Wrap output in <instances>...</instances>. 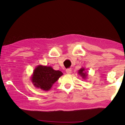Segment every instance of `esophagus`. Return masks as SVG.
<instances>
[{
  "instance_id": "34e87169",
  "label": "esophagus",
  "mask_w": 125,
  "mask_h": 125,
  "mask_svg": "<svg viewBox=\"0 0 125 125\" xmlns=\"http://www.w3.org/2000/svg\"><path fill=\"white\" fill-rule=\"evenodd\" d=\"M66 73L67 74H71L72 73V69H67L66 70Z\"/></svg>"
}]
</instances>
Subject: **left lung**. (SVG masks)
<instances>
[{"label":"left lung","mask_w":125,"mask_h":125,"mask_svg":"<svg viewBox=\"0 0 125 125\" xmlns=\"http://www.w3.org/2000/svg\"><path fill=\"white\" fill-rule=\"evenodd\" d=\"M85 71V68L83 67H82L78 72V74L81 76L83 79H86V78H87L88 74L86 73V72Z\"/></svg>","instance_id":"left-lung-1"}]
</instances>
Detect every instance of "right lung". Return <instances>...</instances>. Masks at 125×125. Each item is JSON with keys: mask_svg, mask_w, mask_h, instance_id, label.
<instances>
[{"mask_svg": "<svg viewBox=\"0 0 125 125\" xmlns=\"http://www.w3.org/2000/svg\"><path fill=\"white\" fill-rule=\"evenodd\" d=\"M62 75V72L55 71L51 67L39 65L33 70L31 80L36 88L48 91Z\"/></svg>", "mask_w": 125, "mask_h": 125, "instance_id": "obj_1", "label": "right lung"}]
</instances>
